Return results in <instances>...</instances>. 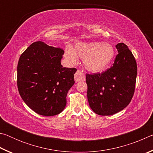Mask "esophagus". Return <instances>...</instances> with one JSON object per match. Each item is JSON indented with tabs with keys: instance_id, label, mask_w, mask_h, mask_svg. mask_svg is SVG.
Segmentation results:
<instances>
[{
	"instance_id": "34e87169",
	"label": "esophagus",
	"mask_w": 153,
	"mask_h": 153,
	"mask_svg": "<svg viewBox=\"0 0 153 153\" xmlns=\"http://www.w3.org/2000/svg\"><path fill=\"white\" fill-rule=\"evenodd\" d=\"M74 79L76 82H79L80 81H84L86 79L85 74L80 70H77L74 75Z\"/></svg>"
}]
</instances>
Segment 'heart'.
Returning <instances> with one entry per match:
<instances>
[{
    "instance_id": "b5f03b06",
    "label": "heart",
    "mask_w": 153,
    "mask_h": 153,
    "mask_svg": "<svg viewBox=\"0 0 153 153\" xmlns=\"http://www.w3.org/2000/svg\"><path fill=\"white\" fill-rule=\"evenodd\" d=\"M64 56L71 63H76L77 57L83 59L84 67L88 71L98 73L110 65L115 56V49L107 42H79L74 48L67 46Z\"/></svg>"
}]
</instances>
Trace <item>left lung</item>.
Segmentation results:
<instances>
[{"mask_svg": "<svg viewBox=\"0 0 153 153\" xmlns=\"http://www.w3.org/2000/svg\"><path fill=\"white\" fill-rule=\"evenodd\" d=\"M118 54L114 63L102 74H86L89 105L99 115H111L125 108L135 90L137 65L124 43L115 46Z\"/></svg>", "mask_w": 153, "mask_h": 153, "instance_id": "obj_1", "label": "left lung"}]
</instances>
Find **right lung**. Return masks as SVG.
Returning <instances> with one entry per match:
<instances>
[{"mask_svg":"<svg viewBox=\"0 0 153 153\" xmlns=\"http://www.w3.org/2000/svg\"><path fill=\"white\" fill-rule=\"evenodd\" d=\"M63 49L38 41L20 56L18 90L25 104L39 115H58L66 106L67 92L74 84L77 69L63 67Z\"/></svg>","mask_w":153,"mask_h":153,"instance_id":"1","label":"right lung"}]
</instances>
